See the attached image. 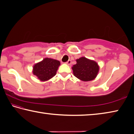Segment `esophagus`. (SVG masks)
Returning <instances> with one entry per match:
<instances>
[{"instance_id":"1","label":"esophagus","mask_w":134,"mask_h":134,"mask_svg":"<svg viewBox=\"0 0 134 134\" xmlns=\"http://www.w3.org/2000/svg\"><path fill=\"white\" fill-rule=\"evenodd\" d=\"M66 64H68V65H71V60H68L66 62Z\"/></svg>"}]
</instances>
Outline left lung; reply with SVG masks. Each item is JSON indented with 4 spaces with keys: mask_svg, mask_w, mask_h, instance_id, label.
<instances>
[{
    "mask_svg": "<svg viewBox=\"0 0 134 134\" xmlns=\"http://www.w3.org/2000/svg\"><path fill=\"white\" fill-rule=\"evenodd\" d=\"M99 68L95 61L82 57L76 60V63L72 67L75 76L83 81H90L95 78Z\"/></svg>",
    "mask_w": 134,
    "mask_h": 134,
    "instance_id": "obj_1",
    "label": "left lung"
}]
</instances>
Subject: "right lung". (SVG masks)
<instances>
[{
	"label": "right lung",
	"mask_w": 134,
	"mask_h": 134,
	"mask_svg": "<svg viewBox=\"0 0 134 134\" xmlns=\"http://www.w3.org/2000/svg\"><path fill=\"white\" fill-rule=\"evenodd\" d=\"M60 62L51 58H44L34 66L33 74L42 81H48L55 75Z\"/></svg>",
	"instance_id": "obj_1"
}]
</instances>
